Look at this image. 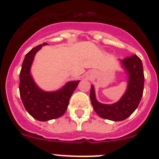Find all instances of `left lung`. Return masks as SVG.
I'll return each mask as SVG.
<instances>
[{
	"mask_svg": "<svg viewBox=\"0 0 159 159\" xmlns=\"http://www.w3.org/2000/svg\"><path fill=\"white\" fill-rule=\"evenodd\" d=\"M122 64L129 75L127 89L120 101L112 105L102 104L95 98L94 87L90 91V99L95 112L100 117L113 121L124 120L138 108L143 95L144 75L141 60L137 55L124 58Z\"/></svg>",
	"mask_w": 159,
	"mask_h": 159,
	"instance_id": "1",
	"label": "left lung"
}]
</instances>
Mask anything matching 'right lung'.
Segmentation results:
<instances>
[{
  "label": "right lung",
  "mask_w": 159,
  "mask_h": 159,
  "mask_svg": "<svg viewBox=\"0 0 159 159\" xmlns=\"http://www.w3.org/2000/svg\"><path fill=\"white\" fill-rule=\"evenodd\" d=\"M46 43L32 48L25 55L19 75V92L26 111L39 121H47L61 116L67 110L69 100L80 81H70L57 92H43L37 87L30 75V67L35 54Z\"/></svg>",
  "instance_id": "add662e5"
}]
</instances>
